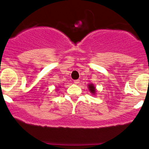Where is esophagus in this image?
<instances>
[{
  "label": "esophagus",
  "instance_id": "34e87169",
  "mask_svg": "<svg viewBox=\"0 0 149 149\" xmlns=\"http://www.w3.org/2000/svg\"><path fill=\"white\" fill-rule=\"evenodd\" d=\"M79 82H80V80H79V79H78V80H75L74 81V84H79Z\"/></svg>",
  "mask_w": 149,
  "mask_h": 149
}]
</instances>
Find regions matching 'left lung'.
Instances as JSON below:
<instances>
[{
  "instance_id": "1",
  "label": "left lung",
  "mask_w": 149,
  "mask_h": 149,
  "mask_svg": "<svg viewBox=\"0 0 149 149\" xmlns=\"http://www.w3.org/2000/svg\"><path fill=\"white\" fill-rule=\"evenodd\" d=\"M88 89H89V91H91V94H94L96 93V88H95V86H94V85H93L92 84H90L89 85H88Z\"/></svg>"
}]
</instances>
